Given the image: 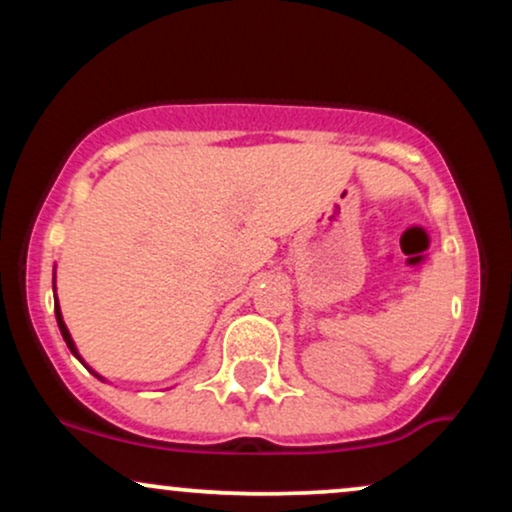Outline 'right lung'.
Wrapping results in <instances>:
<instances>
[{
  "label": "right lung",
  "instance_id": "right-lung-1",
  "mask_svg": "<svg viewBox=\"0 0 512 512\" xmlns=\"http://www.w3.org/2000/svg\"><path fill=\"white\" fill-rule=\"evenodd\" d=\"M52 291H55V279H52ZM55 317H57V325H60V332H62V339L64 342H67V346H69V351H72V354L79 358L81 363H84V358H81V354H79V349H76V344H74V339H72V334H69V330H67V325H64V320H62V310H60V303H57V296H55ZM86 366V363H84ZM88 368V366H86ZM91 370V368H88ZM93 375H96V378H101V375L96 373V370H91ZM103 380V378H101Z\"/></svg>",
  "mask_w": 512,
  "mask_h": 512
}]
</instances>
